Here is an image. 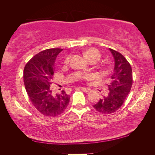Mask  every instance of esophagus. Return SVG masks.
<instances>
[{"label":"esophagus","instance_id":"obj_1","mask_svg":"<svg viewBox=\"0 0 155 155\" xmlns=\"http://www.w3.org/2000/svg\"><path fill=\"white\" fill-rule=\"evenodd\" d=\"M80 89L82 91H85V92H88V91L90 90V88H87V87H80Z\"/></svg>","mask_w":155,"mask_h":155}]
</instances>
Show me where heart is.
<instances>
[{"mask_svg":"<svg viewBox=\"0 0 155 155\" xmlns=\"http://www.w3.org/2000/svg\"><path fill=\"white\" fill-rule=\"evenodd\" d=\"M84 56H85L86 58H87L89 61H91V60H98L101 57V54H100L99 51L96 48H90L86 51L84 52ZM69 62V57H68L65 60V64H68Z\"/></svg>","mask_w":155,"mask_h":155,"instance_id":"obj_1","label":"heart"}]
</instances>
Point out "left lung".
Masks as SVG:
<instances>
[{
    "label": "left lung",
    "mask_w": 155,
    "mask_h": 155,
    "mask_svg": "<svg viewBox=\"0 0 155 155\" xmlns=\"http://www.w3.org/2000/svg\"><path fill=\"white\" fill-rule=\"evenodd\" d=\"M114 59V73L108 85V92L94 104L97 111L110 114L120 108L129 94L133 84L132 69L121 53L109 48Z\"/></svg>",
    "instance_id": "obj_1"
}]
</instances>
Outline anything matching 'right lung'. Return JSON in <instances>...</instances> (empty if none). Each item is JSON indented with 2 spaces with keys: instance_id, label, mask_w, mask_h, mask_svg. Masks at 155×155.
Wrapping results in <instances>:
<instances>
[{
  "instance_id": "obj_1",
  "label": "right lung",
  "mask_w": 155,
  "mask_h": 155,
  "mask_svg": "<svg viewBox=\"0 0 155 155\" xmlns=\"http://www.w3.org/2000/svg\"><path fill=\"white\" fill-rule=\"evenodd\" d=\"M61 48H50L35 54L24 69L26 91L35 109L47 116H57L64 112L70 101L64 90L54 92L51 85L53 79L54 62Z\"/></svg>"
}]
</instances>
